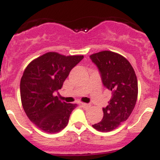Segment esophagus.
I'll return each mask as SVG.
<instances>
[{
	"label": "esophagus",
	"mask_w": 160,
	"mask_h": 160,
	"mask_svg": "<svg viewBox=\"0 0 160 160\" xmlns=\"http://www.w3.org/2000/svg\"><path fill=\"white\" fill-rule=\"evenodd\" d=\"M81 106H82V107L84 109H88L90 107V104H87V103H84V102L81 103Z\"/></svg>",
	"instance_id": "1"
}]
</instances>
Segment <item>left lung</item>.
<instances>
[{
  "label": "left lung",
  "mask_w": 160,
  "mask_h": 160,
  "mask_svg": "<svg viewBox=\"0 0 160 160\" xmlns=\"http://www.w3.org/2000/svg\"><path fill=\"white\" fill-rule=\"evenodd\" d=\"M90 57L99 70L104 87L112 92L108 106L102 108V119L92 127L98 131L108 132L128 119L135 108L138 97L137 77L128 59L118 53L104 50Z\"/></svg>",
  "instance_id": "left-lung-1"
}]
</instances>
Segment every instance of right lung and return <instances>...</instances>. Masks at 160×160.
<instances>
[{
    "label": "right lung",
    "mask_w": 160,
    "mask_h": 160,
    "mask_svg": "<svg viewBox=\"0 0 160 160\" xmlns=\"http://www.w3.org/2000/svg\"><path fill=\"white\" fill-rule=\"evenodd\" d=\"M83 55L65 56L48 52L32 60L23 73L20 92L24 111L31 122L46 133H57L67 126L77 104L53 95Z\"/></svg>",
    "instance_id": "1"
}]
</instances>
